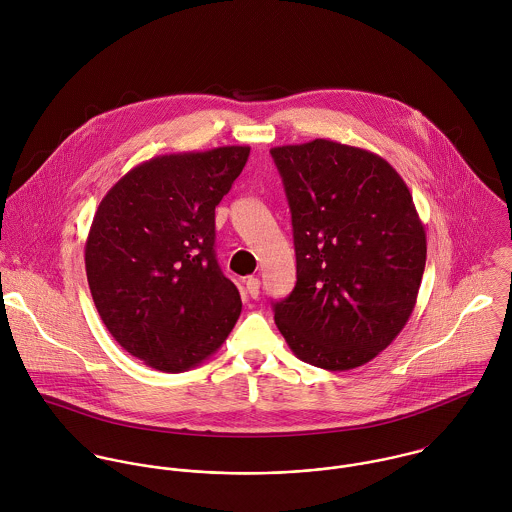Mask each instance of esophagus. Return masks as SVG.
<instances>
[{
	"instance_id": "obj_1",
	"label": "esophagus",
	"mask_w": 512,
	"mask_h": 512,
	"mask_svg": "<svg viewBox=\"0 0 512 512\" xmlns=\"http://www.w3.org/2000/svg\"><path fill=\"white\" fill-rule=\"evenodd\" d=\"M246 292L250 297H258V293H260V280L258 278H248L246 280Z\"/></svg>"
}]
</instances>
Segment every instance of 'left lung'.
I'll list each match as a JSON object with an SVG mask.
<instances>
[{
	"label": "left lung",
	"mask_w": 512,
	"mask_h": 512,
	"mask_svg": "<svg viewBox=\"0 0 512 512\" xmlns=\"http://www.w3.org/2000/svg\"><path fill=\"white\" fill-rule=\"evenodd\" d=\"M292 211L297 282L274 319L303 363L349 370L408 323L426 230L398 171L363 147L317 138L270 149Z\"/></svg>",
	"instance_id": "obj_1"
}]
</instances>
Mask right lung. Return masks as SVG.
Listing matches in <instances>:
<instances>
[{
  "label": "right lung",
  "mask_w": 512,
  "mask_h": 512,
  "mask_svg": "<svg viewBox=\"0 0 512 512\" xmlns=\"http://www.w3.org/2000/svg\"><path fill=\"white\" fill-rule=\"evenodd\" d=\"M248 153L157 155L98 205L84 246L88 288L110 335L155 370L201 365L240 315V293L215 256V209Z\"/></svg>",
  "instance_id": "add662e5"
}]
</instances>
